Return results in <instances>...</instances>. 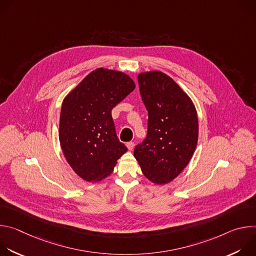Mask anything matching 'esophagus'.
<instances>
[{
	"label": "esophagus",
	"mask_w": 256,
	"mask_h": 256,
	"mask_svg": "<svg viewBox=\"0 0 256 256\" xmlns=\"http://www.w3.org/2000/svg\"><path fill=\"white\" fill-rule=\"evenodd\" d=\"M126 147L130 151H132L134 148V144L132 142H126Z\"/></svg>",
	"instance_id": "esophagus-1"
}]
</instances>
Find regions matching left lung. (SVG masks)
Listing matches in <instances>:
<instances>
[{
    "instance_id": "8db88e82",
    "label": "left lung",
    "mask_w": 256,
    "mask_h": 256,
    "mask_svg": "<svg viewBox=\"0 0 256 256\" xmlns=\"http://www.w3.org/2000/svg\"><path fill=\"white\" fill-rule=\"evenodd\" d=\"M148 110V134L134 156L142 174L155 184L174 180L190 163L198 144V120L190 97L161 70L138 75Z\"/></svg>"
}]
</instances>
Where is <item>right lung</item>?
<instances>
[{
    "mask_svg": "<svg viewBox=\"0 0 256 256\" xmlns=\"http://www.w3.org/2000/svg\"><path fill=\"white\" fill-rule=\"evenodd\" d=\"M134 88L126 72L98 68L64 97L60 148L70 168L85 181L97 182L110 175L128 151L116 136L112 110Z\"/></svg>",
    "mask_w": 256,
    "mask_h": 256,
    "instance_id": "right-lung-1",
    "label": "right lung"
}]
</instances>
